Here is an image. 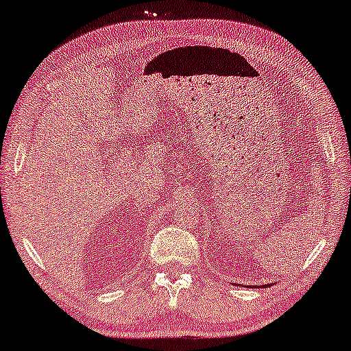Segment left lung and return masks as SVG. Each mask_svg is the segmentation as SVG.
Returning <instances> with one entry per match:
<instances>
[{
	"mask_svg": "<svg viewBox=\"0 0 351 351\" xmlns=\"http://www.w3.org/2000/svg\"><path fill=\"white\" fill-rule=\"evenodd\" d=\"M264 286H267V285H264ZM256 288H258V285H256Z\"/></svg>",
	"mask_w": 351,
	"mask_h": 351,
	"instance_id": "left-lung-1",
	"label": "left lung"
}]
</instances>
